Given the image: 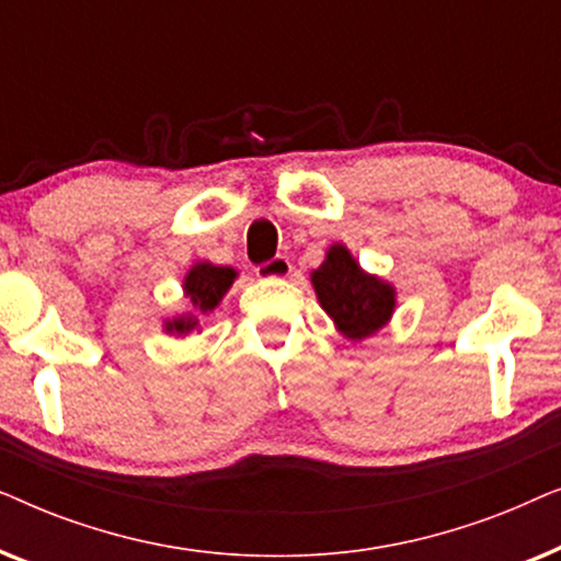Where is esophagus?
<instances>
[{
    "mask_svg": "<svg viewBox=\"0 0 561 561\" xmlns=\"http://www.w3.org/2000/svg\"><path fill=\"white\" fill-rule=\"evenodd\" d=\"M255 273H257V278H265V280H271V278H288V275L294 273V265H290L288 257L278 255V257L267 260V263H263V265H257Z\"/></svg>",
    "mask_w": 561,
    "mask_h": 561,
    "instance_id": "obj_1",
    "label": "esophagus"
}]
</instances>
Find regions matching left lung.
<instances>
[{"label": "left lung", "mask_w": 561, "mask_h": 561, "mask_svg": "<svg viewBox=\"0 0 561 561\" xmlns=\"http://www.w3.org/2000/svg\"><path fill=\"white\" fill-rule=\"evenodd\" d=\"M311 286L344 340L363 342L393 319V283L363 271L342 242L327 250L324 263L311 273Z\"/></svg>", "instance_id": "obj_1"}]
</instances>
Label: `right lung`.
Wrapping results in <instances>:
<instances>
[{
	"instance_id": "right-lung-1",
	"label": "right lung",
	"mask_w": 561,
	"mask_h": 561,
	"mask_svg": "<svg viewBox=\"0 0 561 561\" xmlns=\"http://www.w3.org/2000/svg\"><path fill=\"white\" fill-rule=\"evenodd\" d=\"M237 278L234 267L214 265L209 260H198L183 278V296L188 298V311L163 321V332L173 336H186L198 327V317L209 313L219 306L227 290Z\"/></svg>"
}]
</instances>
